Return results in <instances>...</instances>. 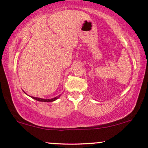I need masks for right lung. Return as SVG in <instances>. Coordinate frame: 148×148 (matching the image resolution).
Listing matches in <instances>:
<instances>
[{
	"mask_svg": "<svg viewBox=\"0 0 148 148\" xmlns=\"http://www.w3.org/2000/svg\"><path fill=\"white\" fill-rule=\"evenodd\" d=\"M59 97H60V96H58V97H56L55 98H53V99H41V98L33 97H32V98L38 101H41V102H52V101H54L55 100H56Z\"/></svg>",
	"mask_w": 148,
	"mask_h": 148,
	"instance_id": "add662e5",
	"label": "right lung"
}]
</instances>
